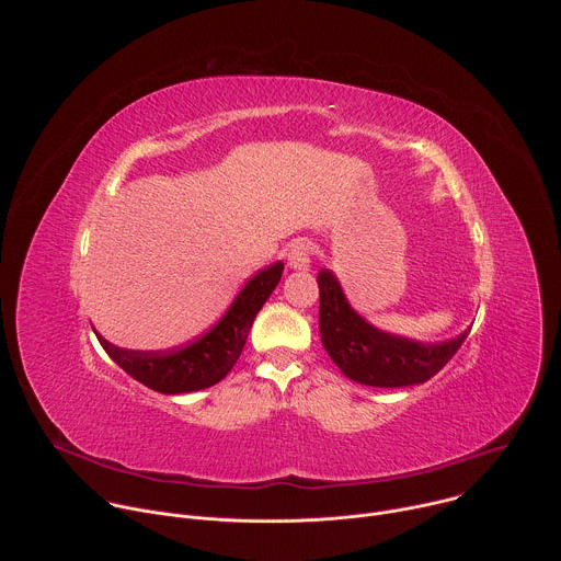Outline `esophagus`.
<instances>
[{
  "label": "esophagus",
  "mask_w": 561,
  "mask_h": 561,
  "mask_svg": "<svg viewBox=\"0 0 561 561\" xmlns=\"http://www.w3.org/2000/svg\"><path fill=\"white\" fill-rule=\"evenodd\" d=\"M312 257V247L306 239H297V242L288 249V266L295 271H308Z\"/></svg>",
  "instance_id": "esophagus-1"
}]
</instances>
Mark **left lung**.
I'll return each mask as SVG.
<instances>
[{
	"mask_svg": "<svg viewBox=\"0 0 561 561\" xmlns=\"http://www.w3.org/2000/svg\"><path fill=\"white\" fill-rule=\"evenodd\" d=\"M319 333L340 370L364 386L402 388L424 383L437 375L459 351L466 335L442 344H422L409 337L383 333L368 324L348 304L337 277L319 271Z\"/></svg>",
	"mask_w": 561,
	"mask_h": 561,
	"instance_id": "left-lung-1",
	"label": "left lung"
}]
</instances>
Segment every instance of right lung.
<instances>
[{"mask_svg":"<svg viewBox=\"0 0 561 561\" xmlns=\"http://www.w3.org/2000/svg\"><path fill=\"white\" fill-rule=\"evenodd\" d=\"M282 273V262L260 271L239 290L219 322L206 335L182 348L164 353L126 351L106 342L100 333L95 335L102 348L119 368H124L133 379L157 392L178 394L208 388L221 381L230 373L239 355H242V348L255 322V314L279 284Z\"/></svg>","mask_w":561,"mask_h":561,"instance_id":"obj_1","label":"right lung"}]
</instances>
